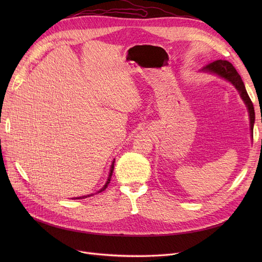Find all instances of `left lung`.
Wrapping results in <instances>:
<instances>
[{
  "mask_svg": "<svg viewBox=\"0 0 262 262\" xmlns=\"http://www.w3.org/2000/svg\"><path fill=\"white\" fill-rule=\"evenodd\" d=\"M202 72H206L209 74H214L217 75L221 78H224L225 80L229 81L230 84L233 85L237 89V91L239 92L242 101L244 102V104L247 107V112H249L250 115V125H251V134L253 137V128H254V123H255V112H254V106L253 103L250 99L249 94L246 92L244 82L242 81L241 76L239 75V73L237 72V70L233 66L227 61V60H215L209 64H207L206 67H204L202 69Z\"/></svg>",
  "mask_w": 262,
  "mask_h": 262,
  "instance_id": "8db88e82",
  "label": "left lung"
}]
</instances>
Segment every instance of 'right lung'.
I'll return each mask as SVG.
<instances>
[{
	"instance_id": "obj_1",
	"label": "right lung",
	"mask_w": 262,
	"mask_h": 262,
	"mask_svg": "<svg viewBox=\"0 0 262 262\" xmlns=\"http://www.w3.org/2000/svg\"><path fill=\"white\" fill-rule=\"evenodd\" d=\"M114 167H115V159L113 160V162H112V166H110V171H109V175H108V177H107V181H106V183H105V185L101 188V190H99L98 191V193H100V192H102V191H104L106 188H107V186L109 185V183H110V180H112V176H113V172H114ZM93 194H88V195H84V196H79V198H73V200H79V199H86V198H89V196H92Z\"/></svg>"
}]
</instances>
